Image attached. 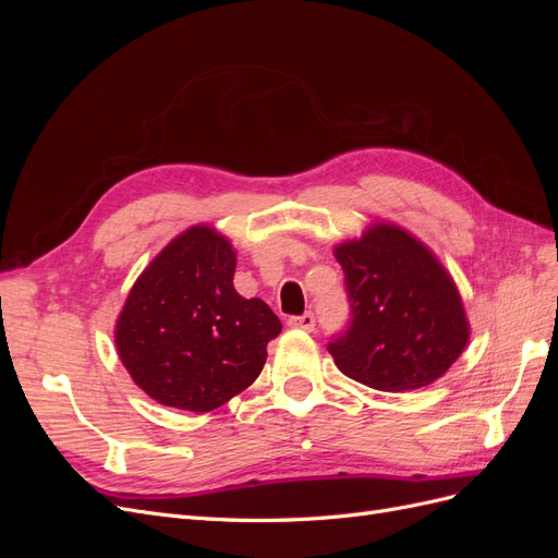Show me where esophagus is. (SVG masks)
Listing matches in <instances>:
<instances>
[{
  "mask_svg": "<svg viewBox=\"0 0 558 558\" xmlns=\"http://www.w3.org/2000/svg\"><path fill=\"white\" fill-rule=\"evenodd\" d=\"M289 326L295 328V330H305V332H312L316 328V316L312 312L302 314V316H291L289 318Z\"/></svg>",
  "mask_w": 558,
  "mask_h": 558,
  "instance_id": "obj_1",
  "label": "esophagus"
}]
</instances>
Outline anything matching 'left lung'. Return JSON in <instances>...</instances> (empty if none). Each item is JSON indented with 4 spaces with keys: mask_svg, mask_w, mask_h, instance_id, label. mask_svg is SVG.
I'll list each match as a JSON object with an SVG mask.
<instances>
[{
    "mask_svg": "<svg viewBox=\"0 0 558 558\" xmlns=\"http://www.w3.org/2000/svg\"><path fill=\"white\" fill-rule=\"evenodd\" d=\"M344 269L347 326L330 337L335 365L377 391H412L442 377L468 344L459 291L433 253L396 226L335 248Z\"/></svg>",
    "mask_w": 558,
    "mask_h": 558,
    "instance_id": "8db88e82",
    "label": "left lung"
}]
</instances>
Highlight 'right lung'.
Listing matches in <instances>:
<instances>
[{"mask_svg":"<svg viewBox=\"0 0 558 558\" xmlns=\"http://www.w3.org/2000/svg\"><path fill=\"white\" fill-rule=\"evenodd\" d=\"M234 263L226 238L195 226L132 286L116 347L134 384L160 404L209 412L260 375L281 320L234 291Z\"/></svg>","mask_w":558,"mask_h":558,"instance_id":"obj_1","label":"right lung"}]
</instances>
